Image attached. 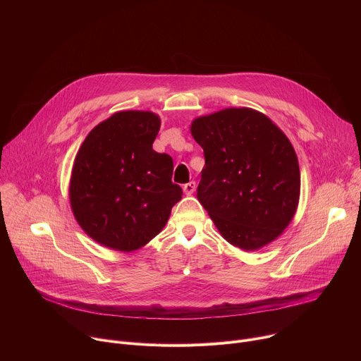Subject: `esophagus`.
<instances>
[{
  "mask_svg": "<svg viewBox=\"0 0 361 361\" xmlns=\"http://www.w3.org/2000/svg\"><path fill=\"white\" fill-rule=\"evenodd\" d=\"M183 190H184V192H185L187 195H191V194L195 191V181H190V183L184 184Z\"/></svg>",
  "mask_w": 361,
  "mask_h": 361,
  "instance_id": "34e87169",
  "label": "esophagus"
}]
</instances>
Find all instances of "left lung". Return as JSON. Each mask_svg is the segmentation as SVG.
Wrapping results in <instances>:
<instances>
[{
  "label": "left lung",
  "mask_w": 361,
  "mask_h": 361,
  "mask_svg": "<svg viewBox=\"0 0 361 361\" xmlns=\"http://www.w3.org/2000/svg\"><path fill=\"white\" fill-rule=\"evenodd\" d=\"M205 166L197 198L221 235L257 250L291 221L300 195L295 151L284 133L251 109H227L191 124Z\"/></svg>",
  "instance_id": "1"
}]
</instances>
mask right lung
Masks as SVG:
<instances>
[{
  "label": "right lung",
  "mask_w": 361,
  "mask_h": 361,
  "mask_svg": "<svg viewBox=\"0 0 361 361\" xmlns=\"http://www.w3.org/2000/svg\"><path fill=\"white\" fill-rule=\"evenodd\" d=\"M160 118L120 111L84 140L73 167L70 201L82 230L102 245L133 251L166 226L183 190L173 159L152 149Z\"/></svg>",
  "instance_id": "add662e5"
}]
</instances>
